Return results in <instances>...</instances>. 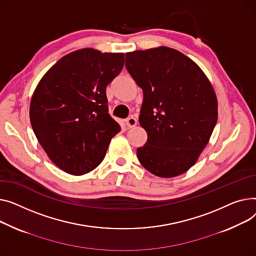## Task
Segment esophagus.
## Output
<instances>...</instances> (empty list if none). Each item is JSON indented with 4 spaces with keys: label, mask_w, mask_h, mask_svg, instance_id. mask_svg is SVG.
<instances>
[{
    "label": "esophagus",
    "mask_w": 256,
    "mask_h": 256,
    "mask_svg": "<svg viewBox=\"0 0 256 256\" xmlns=\"http://www.w3.org/2000/svg\"><path fill=\"white\" fill-rule=\"evenodd\" d=\"M136 124H138V120L135 118L133 116H129V118L126 120V125H127V127H129V128H132V127H134V126H136Z\"/></svg>",
    "instance_id": "34e87169"
}]
</instances>
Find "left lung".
I'll list each match as a JSON object with an SVG mask.
<instances>
[{"instance_id": "8db88e82", "label": "left lung", "mask_w": 256, "mask_h": 256, "mask_svg": "<svg viewBox=\"0 0 256 256\" xmlns=\"http://www.w3.org/2000/svg\"><path fill=\"white\" fill-rule=\"evenodd\" d=\"M125 65L144 92L138 121L148 140L138 148L140 162L161 178L184 174L217 123L211 82L191 58L166 46L127 52Z\"/></svg>"}]
</instances>
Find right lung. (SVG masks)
I'll use <instances>...</instances> for the list:
<instances>
[{"mask_svg":"<svg viewBox=\"0 0 256 256\" xmlns=\"http://www.w3.org/2000/svg\"><path fill=\"white\" fill-rule=\"evenodd\" d=\"M124 66V54L72 52L44 74L30 104L36 138L62 170L82 176L96 168L121 127L108 114L106 86Z\"/></svg>","mask_w":256,"mask_h":256,"instance_id":"obj_1","label":"right lung"}]
</instances>
